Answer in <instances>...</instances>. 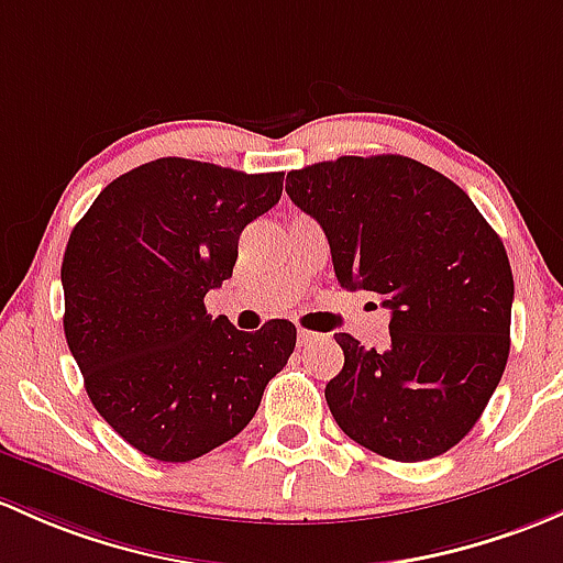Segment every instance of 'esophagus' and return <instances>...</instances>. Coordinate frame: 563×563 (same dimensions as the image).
<instances>
[{
	"instance_id": "esophagus-1",
	"label": "esophagus",
	"mask_w": 563,
	"mask_h": 563,
	"mask_svg": "<svg viewBox=\"0 0 563 563\" xmlns=\"http://www.w3.org/2000/svg\"><path fill=\"white\" fill-rule=\"evenodd\" d=\"M299 345H307V342H316L318 334L316 331H307V329H299Z\"/></svg>"
}]
</instances>
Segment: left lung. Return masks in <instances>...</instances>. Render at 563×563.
Masks as SVG:
<instances>
[{
  "instance_id": "1",
  "label": "left lung",
  "mask_w": 563,
  "mask_h": 563,
  "mask_svg": "<svg viewBox=\"0 0 563 563\" xmlns=\"http://www.w3.org/2000/svg\"><path fill=\"white\" fill-rule=\"evenodd\" d=\"M291 202L321 223L345 291L390 310V345L334 334L345 364L327 383L336 426L394 461L459 445L510 356L512 269L475 202L407 156H340L294 169Z\"/></svg>"
}]
</instances>
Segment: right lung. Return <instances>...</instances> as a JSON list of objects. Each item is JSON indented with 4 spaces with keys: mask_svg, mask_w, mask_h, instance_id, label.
<instances>
[{
    "mask_svg": "<svg viewBox=\"0 0 563 563\" xmlns=\"http://www.w3.org/2000/svg\"><path fill=\"white\" fill-rule=\"evenodd\" d=\"M280 194L283 173L156 158L115 177L69 234L67 345L99 416L140 453L191 461L229 442L294 353L291 321L240 331L205 307Z\"/></svg>",
    "mask_w": 563,
    "mask_h": 563,
    "instance_id": "add662e5",
    "label": "right lung"
}]
</instances>
